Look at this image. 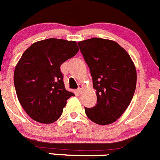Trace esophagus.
<instances>
[{"instance_id": "esophagus-1", "label": "esophagus", "mask_w": 160, "mask_h": 160, "mask_svg": "<svg viewBox=\"0 0 160 160\" xmlns=\"http://www.w3.org/2000/svg\"><path fill=\"white\" fill-rule=\"evenodd\" d=\"M82 90H83V85H80V86H79V88L77 89V92H78V94H81Z\"/></svg>"}]
</instances>
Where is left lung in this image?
<instances>
[{
  "instance_id": "left-lung-1",
  "label": "left lung",
  "mask_w": 160,
  "mask_h": 160,
  "mask_svg": "<svg viewBox=\"0 0 160 160\" xmlns=\"http://www.w3.org/2000/svg\"><path fill=\"white\" fill-rule=\"evenodd\" d=\"M90 69L97 104L85 108L87 116L99 125L112 123L128 108L137 83L136 68L129 54L115 41L88 39L78 42Z\"/></svg>"
}]
</instances>
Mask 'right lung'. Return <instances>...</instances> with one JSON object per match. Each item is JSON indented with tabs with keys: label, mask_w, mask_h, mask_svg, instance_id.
<instances>
[{
	"label": "right lung",
	"mask_w": 160,
	"mask_h": 160,
	"mask_svg": "<svg viewBox=\"0 0 160 160\" xmlns=\"http://www.w3.org/2000/svg\"><path fill=\"white\" fill-rule=\"evenodd\" d=\"M76 41L49 38L33 43L17 63L14 83L20 104L33 120L52 123L74 94L65 88L60 66L78 52Z\"/></svg>",
	"instance_id": "right-lung-1"
}]
</instances>
